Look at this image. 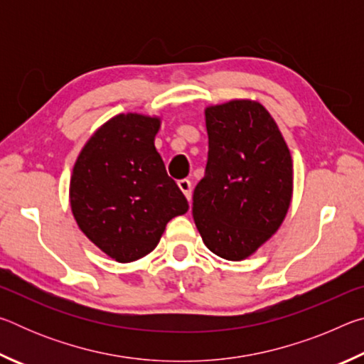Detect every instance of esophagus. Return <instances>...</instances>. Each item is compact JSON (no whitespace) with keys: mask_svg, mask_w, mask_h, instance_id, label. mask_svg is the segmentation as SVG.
Returning <instances> with one entry per match:
<instances>
[{"mask_svg":"<svg viewBox=\"0 0 364 364\" xmlns=\"http://www.w3.org/2000/svg\"><path fill=\"white\" fill-rule=\"evenodd\" d=\"M178 188H180L181 191H183V194L186 196V199L189 200L191 199V181L189 180H186V178H184V180H180L178 181Z\"/></svg>","mask_w":364,"mask_h":364,"instance_id":"1","label":"esophagus"}]
</instances>
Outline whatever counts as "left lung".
Returning a JSON list of instances; mask_svg holds the SVG:
<instances>
[{"mask_svg": "<svg viewBox=\"0 0 364 364\" xmlns=\"http://www.w3.org/2000/svg\"><path fill=\"white\" fill-rule=\"evenodd\" d=\"M208 160L193 196V217L208 250L250 257L279 230L294 193L291 151L258 101L205 107Z\"/></svg>", "mask_w": 364, "mask_h": 364, "instance_id": "left-lung-1", "label": "left lung"}]
</instances>
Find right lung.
Masks as SVG:
<instances>
[{
  "label": "right lung",
  "mask_w": 364,
  "mask_h": 364,
  "mask_svg": "<svg viewBox=\"0 0 364 364\" xmlns=\"http://www.w3.org/2000/svg\"><path fill=\"white\" fill-rule=\"evenodd\" d=\"M160 125L159 115H115L91 134L73 165V218L119 263L151 254L168 221L189 208L154 144Z\"/></svg>",
  "instance_id": "add662e5"
}]
</instances>
